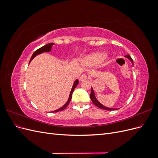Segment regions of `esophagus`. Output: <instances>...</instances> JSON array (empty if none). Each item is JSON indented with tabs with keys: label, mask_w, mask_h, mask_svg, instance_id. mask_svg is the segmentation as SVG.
<instances>
[{
	"label": "esophagus",
	"mask_w": 158,
	"mask_h": 158,
	"mask_svg": "<svg viewBox=\"0 0 158 158\" xmlns=\"http://www.w3.org/2000/svg\"><path fill=\"white\" fill-rule=\"evenodd\" d=\"M86 79H87V76L85 74H82V76H80V77L79 78L80 82H82V81H84Z\"/></svg>",
	"instance_id": "obj_1"
}]
</instances>
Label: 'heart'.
<instances>
[{
  "label": "heart",
  "mask_w": 158,
  "mask_h": 158,
  "mask_svg": "<svg viewBox=\"0 0 158 158\" xmlns=\"http://www.w3.org/2000/svg\"><path fill=\"white\" fill-rule=\"evenodd\" d=\"M106 54L105 52H93L87 56H84L82 62L83 63L89 67H92V66H95L102 62L106 59Z\"/></svg>",
  "instance_id": "b5f03b06"
}]
</instances>
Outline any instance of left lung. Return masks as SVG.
<instances>
[{
	"label": "left lung",
	"mask_w": 158,
	"mask_h": 158,
	"mask_svg": "<svg viewBox=\"0 0 158 158\" xmlns=\"http://www.w3.org/2000/svg\"><path fill=\"white\" fill-rule=\"evenodd\" d=\"M126 58H127L129 60H131V62L132 64V66H133V60L132 59V58L131 57V56L129 55H127L125 56ZM90 98H91V100H92V102L94 103V104L95 105V106H97L98 107L100 108V109H105V110H107V111H112V110H117V109H114V108H109V107H107L106 106H104L103 105H102L101 103H100L99 102H98V100L96 99V98H95V94H94V89L92 87V92H91V94H90Z\"/></svg>",
	"instance_id": "left-lung-1"
}]
</instances>
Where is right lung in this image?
Listing matches in <instances>:
<instances>
[{"label":"right lung","mask_w":158,"mask_h":158,"mask_svg":"<svg viewBox=\"0 0 158 158\" xmlns=\"http://www.w3.org/2000/svg\"><path fill=\"white\" fill-rule=\"evenodd\" d=\"M54 45V44H52V43H51V44H47V45H44V46H43L42 47H41V48H40L39 49H37V51H35L34 52H33V54L32 55V56H31V57L30 60V62H29V64L30 63V62L33 60V59L34 58V57H35L37 55L43 53V52H49V51H51L52 47V45ZM78 82H78V79L75 80V82H74V84H73V87H72V89H71V91H70V95H69V99H68V101L66 102V103L64 105V106H63V107H61L60 108L55 110V111H52V112L56 113V112H59V111H63V110H64L66 107H67V106H69V103H70V100H71L72 96H73V92H74V88H75L76 86H77V85L78 84Z\"/></svg>","instance_id":"add662e5"}]
</instances>
